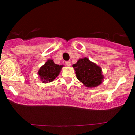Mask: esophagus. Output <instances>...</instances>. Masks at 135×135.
Masks as SVG:
<instances>
[{
  "mask_svg": "<svg viewBox=\"0 0 135 135\" xmlns=\"http://www.w3.org/2000/svg\"><path fill=\"white\" fill-rule=\"evenodd\" d=\"M65 64H66V66H71V62H69V61H66V62H65Z\"/></svg>",
  "mask_w": 135,
  "mask_h": 135,
  "instance_id": "esophagus-1",
  "label": "esophagus"
}]
</instances>
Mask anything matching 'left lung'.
Instances as JSON below:
<instances>
[{"mask_svg":"<svg viewBox=\"0 0 135 135\" xmlns=\"http://www.w3.org/2000/svg\"><path fill=\"white\" fill-rule=\"evenodd\" d=\"M73 67L76 71L78 80L86 87H96L102 83L103 76L100 67L91 62L87 57L80 59Z\"/></svg>","mask_w":135,"mask_h":135,"instance_id":"1","label":"left lung"}]
</instances>
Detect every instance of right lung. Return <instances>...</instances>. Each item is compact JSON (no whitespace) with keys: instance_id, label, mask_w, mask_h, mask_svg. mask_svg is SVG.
<instances>
[{"instance_id":"obj_1","label":"right lung","mask_w":135,"mask_h":135,"mask_svg":"<svg viewBox=\"0 0 135 135\" xmlns=\"http://www.w3.org/2000/svg\"><path fill=\"white\" fill-rule=\"evenodd\" d=\"M62 65L56 64L52 60L49 59L40 68L38 74L42 83L51 82L59 75Z\"/></svg>"}]
</instances>
